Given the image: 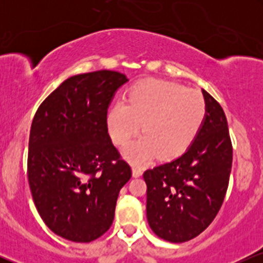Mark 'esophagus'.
Listing matches in <instances>:
<instances>
[{
  "mask_svg": "<svg viewBox=\"0 0 263 263\" xmlns=\"http://www.w3.org/2000/svg\"><path fill=\"white\" fill-rule=\"evenodd\" d=\"M132 174H134V177H141L142 176V170L140 167H134V168H132Z\"/></svg>",
  "mask_w": 263,
  "mask_h": 263,
  "instance_id": "esophagus-1",
  "label": "esophagus"
}]
</instances>
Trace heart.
<instances>
[{
  "mask_svg": "<svg viewBox=\"0 0 263 263\" xmlns=\"http://www.w3.org/2000/svg\"><path fill=\"white\" fill-rule=\"evenodd\" d=\"M206 102L203 95L165 80L141 81L132 87L128 100L114 102L106 116L115 143L125 144L141 128L143 135L123 148L135 164L153 156L167 159L189 148L203 127Z\"/></svg>",
  "mask_w": 263,
  "mask_h": 263,
  "instance_id": "heart-1",
  "label": "heart"
}]
</instances>
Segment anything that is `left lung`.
I'll list each match as a JSON object with an SVG mask.
<instances>
[{"label":"left lung","instance_id":"left-lung-1","mask_svg":"<svg viewBox=\"0 0 263 263\" xmlns=\"http://www.w3.org/2000/svg\"><path fill=\"white\" fill-rule=\"evenodd\" d=\"M206 117L182 156L143 173L147 220L158 237L185 242L211 224L224 201L232 164V144L222 107L203 90Z\"/></svg>","mask_w":263,"mask_h":263}]
</instances>
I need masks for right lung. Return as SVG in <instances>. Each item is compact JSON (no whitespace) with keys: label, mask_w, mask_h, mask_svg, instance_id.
<instances>
[{"label":"right lung","mask_w":263,"mask_h":263,"mask_svg":"<svg viewBox=\"0 0 263 263\" xmlns=\"http://www.w3.org/2000/svg\"><path fill=\"white\" fill-rule=\"evenodd\" d=\"M99 70L63 81L42 102L29 134V188L54 234L90 242L112 225L120 189L132 176L107 132V108L127 83Z\"/></svg>","instance_id":"1"}]
</instances>
